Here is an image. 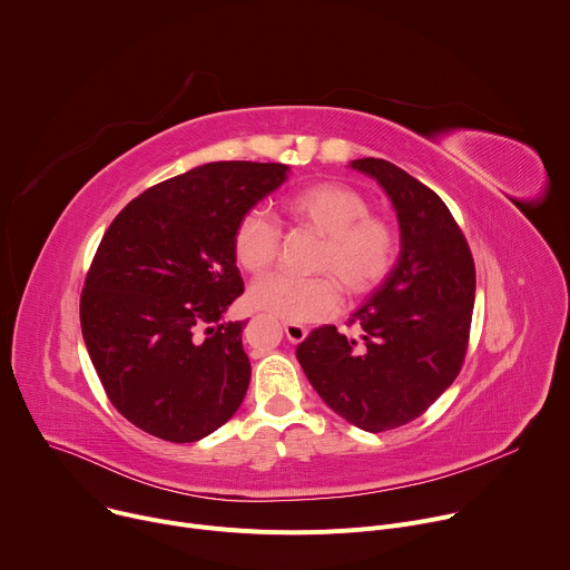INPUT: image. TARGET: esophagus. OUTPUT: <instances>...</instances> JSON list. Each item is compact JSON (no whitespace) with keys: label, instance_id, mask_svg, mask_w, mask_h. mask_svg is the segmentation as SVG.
Returning a JSON list of instances; mask_svg holds the SVG:
<instances>
[{"label":"esophagus","instance_id":"obj_1","mask_svg":"<svg viewBox=\"0 0 570 570\" xmlns=\"http://www.w3.org/2000/svg\"><path fill=\"white\" fill-rule=\"evenodd\" d=\"M284 334L291 343H302L308 336V330L297 322H284Z\"/></svg>","mask_w":570,"mask_h":570}]
</instances>
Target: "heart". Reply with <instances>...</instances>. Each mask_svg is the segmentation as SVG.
<instances>
[{
	"instance_id": "b5f03b06",
	"label": "heart",
	"mask_w": 570,
	"mask_h": 570,
	"mask_svg": "<svg viewBox=\"0 0 570 570\" xmlns=\"http://www.w3.org/2000/svg\"><path fill=\"white\" fill-rule=\"evenodd\" d=\"M286 214L324 236L315 271L324 277L299 279L273 273L257 279L248 293L257 311L286 322H317L341 306V288L365 295L390 273L396 255V236L387 220L372 216L363 194L338 183H317L295 191ZM279 255V229L262 212L243 216L234 229V257L248 273L268 271ZM333 277L330 278L328 275Z\"/></svg>"
}]
</instances>
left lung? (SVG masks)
Here are the masks:
<instances>
[{
    "mask_svg": "<svg viewBox=\"0 0 570 570\" xmlns=\"http://www.w3.org/2000/svg\"><path fill=\"white\" fill-rule=\"evenodd\" d=\"M350 169L376 180L390 198L399 259L352 315L361 341L322 324L297 345V361L336 415L379 433L417 420L455 381L469 341L475 268L435 191L385 159H352Z\"/></svg>",
    "mask_w": 570,
    "mask_h": 570,
    "instance_id": "1",
    "label": "left lung"
}]
</instances>
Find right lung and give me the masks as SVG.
I'll return each instance as SVG.
<instances>
[{"label": "right lung", "mask_w": 570, "mask_h": 570, "mask_svg": "<svg viewBox=\"0 0 570 570\" xmlns=\"http://www.w3.org/2000/svg\"><path fill=\"white\" fill-rule=\"evenodd\" d=\"M286 165L209 161L128 203L104 234L80 295V330L115 409L169 442H198L246 396V322L234 229Z\"/></svg>", "instance_id": "obj_1"}]
</instances>
